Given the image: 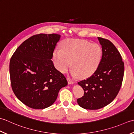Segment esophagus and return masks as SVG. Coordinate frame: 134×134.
Instances as JSON below:
<instances>
[{
  "label": "esophagus",
  "instance_id": "34e87169",
  "mask_svg": "<svg viewBox=\"0 0 134 134\" xmlns=\"http://www.w3.org/2000/svg\"><path fill=\"white\" fill-rule=\"evenodd\" d=\"M67 80H68V84H73L75 83L74 81H72V80H71V79H70L69 78L67 79Z\"/></svg>",
  "mask_w": 134,
  "mask_h": 134
}]
</instances>
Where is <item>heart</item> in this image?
Returning <instances> with one entry per match:
<instances>
[{"mask_svg": "<svg viewBox=\"0 0 134 134\" xmlns=\"http://www.w3.org/2000/svg\"><path fill=\"white\" fill-rule=\"evenodd\" d=\"M102 50L99 45L85 40H66L61 49H55L53 59L57 69L65 73L72 64L71 75L80 79L90 77L97 70L101 61Z\"/></svg>", "mask_w": 134, "mask_h": 134, "instance_id": "obj_1", "label": "heart"}]
</instances>
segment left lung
<instances>
[{
    "label": "left lung",
    "instance_id": "left-lung-1",
    "mask_svg": "<svg viewBox=\"0 0 134 134\" xmlns=\"http://www.w3.org/2000/svg\"><path fill=\"white\" fill-rule=\"evenodd\" d=\"M102 46V57L97 70L91 77L78 82L84 96L77 99L80 107L97 110L114 100L121 86L124 65L118 50L108 40L98 37Z\"/></svg>",
    "mask_w": 134,
    "mask_h": 134
}]
</instances>
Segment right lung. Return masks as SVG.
I'll return each mask as SVG.
<instances>
[{"instance_id":"add662e5","label":"right lung","mask_w":134,"mask_h":134,"mask_svg":"<svg viewBox=\"0 0 134 134\" xmlns=\"http://www.w3.org/2000/svg\"><path fill=\"white\" fill-rule=\"evenodd\" d=\"M61 35L39 34L22 43L10 62L14 93L28 107L45 109L55 101L60 89L68 85L64 75L54 67L53 54Z\"/></svg>"}]
</instances>
